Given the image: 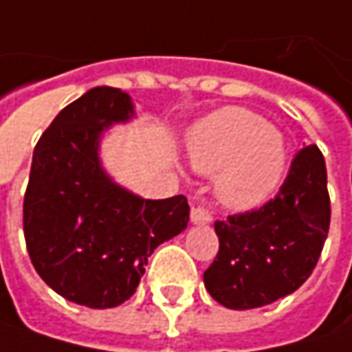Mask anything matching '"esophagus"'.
<instances>
[{"instance_id":"esophagus-1","label":"esophagus","mask_w":352,"mask_h":352,"mask_svg":"<svg viewBox=\"0 0 352 352\" xmlns=\"http://www.w3.org/2000/svg\"><path fill=\"white\" fill-rule=\"evenodd\" d=\"M211 221H213V217L205 207H193L191 209V223L193 225H209Z\"/></svg>"}]
</instances>
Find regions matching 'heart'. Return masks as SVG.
<instances>
[{"label": "heart", "instance_id": "b5f03b06", "mask_svg": "<svg viewBox=\"0 0 352 352\" xmlns=\"http://www.w3.org/2000/svg\"><path fill=\"white\" fill-rule=\"evenodd\" d=\"M187 161L201 175H215L217 201L251 211L279 191L289 167L285 135L243 107H223L187 135Z\"/></svg>", "mask_w": 352, "mask_h": 352}]
</instances>
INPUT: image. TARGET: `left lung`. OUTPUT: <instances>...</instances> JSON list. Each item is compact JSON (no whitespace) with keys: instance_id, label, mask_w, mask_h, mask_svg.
<instances>
[{"instance_id":"obj_1","label":"left lung","mask_w":352,"mask_h":352,"mask_svg":"<svg viewBox=\"0 0 352 352\" xmlns=\"http://www.w3.org/2000/svg\"><path fill=\"white\" fill-rule=\"evenodd\" d=\"M329 223L324 157L309 145L295 155L275 199L215 223L219 253L203 275L205 289L235 311L295 293L319 261Z\"/></svg>"}]
</instances>
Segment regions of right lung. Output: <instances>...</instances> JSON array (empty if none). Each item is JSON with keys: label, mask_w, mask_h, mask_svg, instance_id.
Masks as SVG:
<instances>
[{"label": "right lung", "mask_w": 352, "mask_h": 352, "mask_svg": "<svg viewBox=\"0 0 352 352\" xmlns=\"http://www.w3.org/2000/svg\"><path fill=\"white\" fill-rule=\"evenodd\" d=\"M133 117L131 95L94 87L59 111L33 151L23 199L33 267L57 295L91 309L129 299L151 253L189 223L183 195L143 199L105 171L103 135Z\"/></svg>", "instance_id": "add662e5"}]
</instances>
